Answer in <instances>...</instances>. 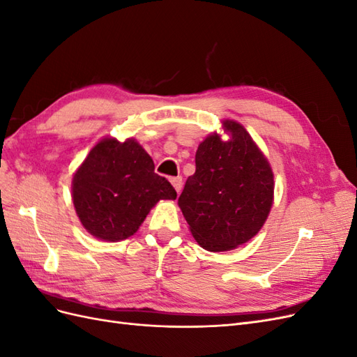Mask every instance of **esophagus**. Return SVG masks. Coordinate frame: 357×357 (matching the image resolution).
<instances>
[{
    "instance_id": "34e87169",
    "label": "esophagus",
    "mask_w": 357,
    "mask_h": 357,
    "mask_svg": "<svg viewBox=\"0 0 357 357\" xmlns=\"http://www.w3.org/2000/svg\"><path fill=\"white\" fill-rule=\"evenodd\" d=\"M171 183H172V186H174V189L177 190V193H180L181 185H183V178L181 177H172Z\"/></svg>"
}]
</instances>
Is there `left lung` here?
Masks as SVG:
<instances>
[{
    "label": "left lung",
    "instance_id": "obj_1",
    "mask_svg": "<svg viewBox=\"0 0 357 357\" xmlns=\"http://www.w3.org/2000/svg\"><path fill=\"white\" fill-rule=\"evenodd\" d=\"M229 142L207 137L195 155V174L186 180L178 205L193 238L208 252L247 243L265 223L273 205L274 176L245 129L225 121Z\"/></svg>",
    "mask_w": 357,
    "mask_h": 357
}]
</instances>
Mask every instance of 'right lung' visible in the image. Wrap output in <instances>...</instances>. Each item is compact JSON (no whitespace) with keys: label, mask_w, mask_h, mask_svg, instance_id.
Instances as JSON below:
<instances>
[{"label":"right lung","mask_w":357,"mask_h":357,"mask_svg":"<svg viewBox=\"0 0 357 357\" xmlns=\"http://www.w3.org/2000/svg\"><path fill=\"white\" fill-rule=\"evenodd\" d=\"M171 183L135 139L96 144L73 177V201L82 225L104 241H121L137 232L160 199H176Z\"/></svg>","instance_id":"add662e5"}]
</instances>
